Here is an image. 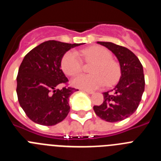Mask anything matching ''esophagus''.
Returning a JSON list of instances; mask_svg holds the SVG:
<instances>
[{
	"instance_id": "1",
	"label": "esophagus",
	"mask_w": 161,
	"mask_h": 161,
	"mask_svg": "<svg viewBox=\"0 0 161 161\" xmlns=\"http://www.w3.org/2000/svg\"><path fill=\"white\" fill-rule=\"evenodd\" d=\"M82 91H83V92H85V93H89V94H92V93H93V91L87 90V89H82Z\"/></svg>"
}]
</instances>
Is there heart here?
<instances>
[{
  "label": "heart",
  "mask_w": 161,
  "mask_h": 161,
  "mask_svg": "<svg viewBox=\"0 0 161 161\" xmlns=\"http://www.w3.org/2000/svg\"><path fill=\"white\" fill-rule=\"evenodd\" d=\"M87 62L95 65L91 72L93 75H79L72 80V85L79 89L93 90L103 86L105 84L113 85L119 80L120 68L112 59V54L102 47H91L81 52ZM61 68L68 76H76L81 72L82 60L78 53L70 51L65 53L61 60Z\"/></svg>",
  "instance_id": "obj_1"
}]
</instances>
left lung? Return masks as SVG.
<instances>
[{"mask_svg":"<svg viewBox=\"0 0 161 161\" xmlns=\"http://www.w3.org/2000/svg\"><path fill=\"white\" fill-rule=\"evenodd\" d=\"M106 47L117 57L121 76L114 89L103 93L104 101L93 109L98 117L109 123L124 120L135 113L144 91L143 69L138 57L124 47L109 42H97Z\"/></svg>","mask_w":161,"mask_h":161,"instance_id":"8db88e82","label":"left lung"}]
</instances>
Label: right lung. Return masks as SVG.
Returning <instances> with one entry per match:
<instances>
[{"label":"right lung","mask_w":161,"mask_h":161,"mask_svg":"<svg viewBox=\"0 0 161 161\" xmlns=\"http://www.w3.org/2000/svg\"><path fill=\"white\" fill-rule=\"evenodd\" d=\"M81 44L49 40L25 55L17 76V94L20 106L33 122L54 126L67 117L69 97L78 89H56L68 81L61 60L68 51Z\"/></svg>","instance_id":"obj_1"}]
</instances>
